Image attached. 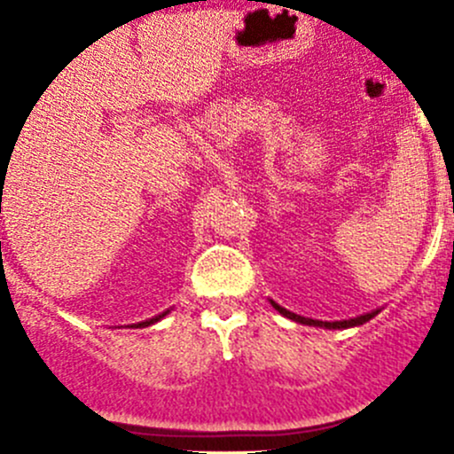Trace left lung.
I'll use <instances>...</instances> for the list:
<instances>
[{
	"label": "left lung",
	"instance_id": "8db88e82",
	"mask_svg": "<svg viewBox=\"0 0 454 454\" xmlns=\"http://www.w3.org/2000/svg\"><path fill=\"white\" fill-rule=\"evenodd\" d=\"M274 309H278L283 316H287V318L296 320V323H303V325H314V327H327V329H345V327H356V325H363L367 323V320L373 318L375 314H378V309L375 312H369V314H363V316H356V318H349V320H333V323H327V320H314V318H305V316H299V314H292L287 312V309H283L281 305H277L272 301Z\"/></svg>",
	"mask_w": 454,
	"mask_h": 454
}]
</instances>
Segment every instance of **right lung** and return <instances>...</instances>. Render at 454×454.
Returning a JSON list of instances; mask_svg holds the SVG:
<instances>
[{"mask_svg": "<svg viewBox=\"0 0 454 454\" xmlns=\"http://www.w3.org/2000/svg\"><path fill=\"white\" fill-rule=\"evenodd\" d=\"M162 316H167V312H162V314H158V316H155V318H149V320H145V323H138V327H146V325H151V323H155V320H160V318H162Z\"/></svg>", "mask_w": 454, "mask_h": 454, "instance_id": "1", "label": "right lung"}]
</instances>
